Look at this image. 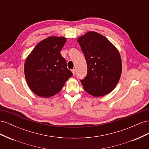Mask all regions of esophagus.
<instances>
[{
    "label": "esophagus",
    "instance_id": "1",
    "mask_svg": "<svg viewBox=\"0 0 149 149\" xmlns=\"http://www.w3.org/2000/svg\"><path fill=\"white\" fill-rule=\"evenodd\" d=\"M71 71H72V73H73V74L74 75V74H75V72H76V70H75L74 69H73V70H71Z\"/></svg>",
    "mask_w": 149,
    "mask_h": 149
}]
</instances>
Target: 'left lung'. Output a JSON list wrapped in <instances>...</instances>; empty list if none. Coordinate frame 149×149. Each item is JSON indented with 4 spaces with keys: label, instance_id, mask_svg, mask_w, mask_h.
I'll list each match as a JSON object with an SVG mask.
<instances>
[{
    "label": "left lung",
    "instance_id": "left-lung-1",
    "mask_svg": "<svg viewBox=\"0 0 149 149\" xmlns=\"http://www.w3.org/2000/svg\"><path fill=\"white\" fill-rule=\"evenodd\" d=\"M88 72L81 79L84 90L95 97L104 96L114 89L122 72V61L117 48L103 35L89 31L78 39Z\"/></svg>",
    "mask_w": 149,
    "mask_h": 149
}]
</instances>
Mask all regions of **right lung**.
Listing matches in <instances>:
<instances>
[{"label": "right lung", "mask_w": 149, "mask_h": 149, "mask_svg": "<svg viewBox=\"0 0 149 149\" xmlns=\"http://www.w3.org/2000/svg\"><path fill=\"white\" fill-rule=\"evenodd\" d=\"M66 42L65 37H49L39 42L26 58L25 79L30 89L37 95L53 96L73 76L60 53Z\"/></svg>", "instance_id": "1"}]
</instances>
